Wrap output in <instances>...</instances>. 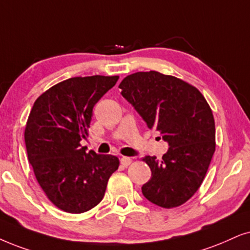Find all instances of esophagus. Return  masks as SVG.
I'll return each mask as SVG.
<instances>
[{
	"mask_svg": "<svg viewBox=\"0 0 250 250\" xmlns=\"http://www.w3.org/2000/svg\"><path fill=\"white\" fill-rule=\"evenodd\" d=\"M120 162H121L123 166H129L131 164V159L129 157H121Z\"/></svg>",
	"mask_w": 250,
	"mask_h": 250,
	"instance_id": "esophagus-1",
	"label": "esophagus"
}]
</instances>
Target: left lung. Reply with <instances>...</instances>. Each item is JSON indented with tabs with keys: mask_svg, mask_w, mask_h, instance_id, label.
I'll return each instance as SVG.
<instances>
[{
	"mask_svg": "<svg viewBox=\"0 0 250 250\" xmlns=\"http://www.w3.org/2000/svg\"><path fill=\"white\" fill-rule=\"evenodd\" d=\"M119 87L147 127L169 145L162 160L143 158L152 172L142 187L144 197L166 209L186 203L201 187L216 150L209 104L195 86L158 71L135 72Z\"/></svg>",
	"mask_w": 250,
	"mask_h": 250,
	"instance_id": "left-lung-1",
	"label": "left lung"
}]
</instances>
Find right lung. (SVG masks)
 <instances>
[{
	"label": "right lung",
	"instance_id": "add662e5",
	"mask_svg": "<svg viewBox=\"0 0 250 250\" xmlns=\"http://www.w3.org/2000/svg\"><path fill=\"white\" fill-rule=\"evenodd\" d=\"M119 76L72 77L38 98L25 127V145L34 175L48 200L69 213L100 203L119 158L82 146L92 110Z\"/></svg>",
	"mask_w": 250,
	"mask_h": 250
}]
</instances>
